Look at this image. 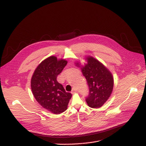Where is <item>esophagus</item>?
Segmentation results:
<instances>
[{"label": "esophagus", "instance_id": "34e87169", "mask_svg": "<svg viewBox=\"0 0 146 146\" xmlns=\"http://www.w3.org/2000/svg\"><path fill=\"white\" fill-rule=\"evenodd\" d=\"M76 92H77V90H75V89H72V92H71V93H72V94H74V93H76Z\"/></svg>", "mask_w": 146, "mask_h": 146}]
</instances>
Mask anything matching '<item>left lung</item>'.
Masks as SVG:
<instances>
[{"instance_id": "1", "label": "left lung", "mask_w": 146, "mask_h": 146, "mask_svg": "<svg viewBox=\"0 0 146 146\" xmlns=\"http://www.w3.org/2000/svg\"><path fill=\"white\" fill-rule=\"evenodd\" d=\"M85 60L87 63L81 69L89 88V94L86 101L91 108H100L111 95L114 86L113 75L95 58L87 56ZM75 65L81 67L80 62L75 63Z\"/></svg>"}]
</instances>
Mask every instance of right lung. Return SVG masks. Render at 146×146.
<instances>
[{
    "instance_id": "obj_1",
    "label": "right lung",
    "mask_w": 146,
    "mask_h": 146,
    "mask_svg": "<svg viewBox=\"0 0 146 146\" xmlns=\"http://www.w3.org/2000/svg\"><path fill=\"white\" fill-rule=\"evenodd\" d=\"M68 62L57 59L51 56L44 60L37 66L31 78V89L36 101L45 110L54 114L66 111L71 93L66 92L63 86L57 81Z\"/></svg>"
}]
</instances>
